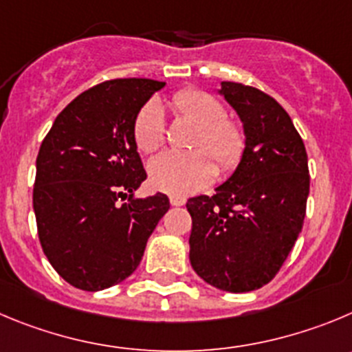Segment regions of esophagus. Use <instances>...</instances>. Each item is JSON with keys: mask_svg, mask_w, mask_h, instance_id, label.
<instances>
[{"mask_svg": "<svg viewBox=\"0 0 352 352\" xmlns=\"http://www.w3.org/2000/svg\"><path fill=\"white\" fill-rule=\"evenodd\" d=\"M170 203H172V206H182V205H186V198H184V196L173 195V196H170Z\"/></svg>", "mask_w": 352, "mask_h": 352, "instance_id": "1", "label": "esophagus"}]
</instances>
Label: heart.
Masks as SVG:
<instances>
[{
  "label": "heart",
  "mask_w": 352,
  "mask_h": 352,
  "mask_svg": "<svg viewBox=\"0 0 352 352\" xmlns=\"http://www.w3.org/2000/svg\"><path fill=\"white\" fill-rule=\"evenodd\" d=\"M172 106L180 116L199 126L192 146L207 153L163 151L149 161L147 172L154 189L184 196L208 186L215 179L217 168L210 155L222 172L234 170L245 153L246 139L243 128L226 118L224 104L206 91L192 88L177 91L172 97ZM133 140L142 153L157 149L165 140V111L156 98L147 102L137 114Z\"/></svg>",
  "instance_id": "heart-1"
}]
</instances>
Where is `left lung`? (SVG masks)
<instances>
[{
    "instance_id": "obj_1",
    "label": "left lung",
    "mask_w": 352,
    "mask_h": 352,
    "mask_svg": "<svg viewBox=\"0 0 352 352\" xmlns=\"http://www.w3.org/2000/svg\"><path fill=\"white\" fill-rule=\"evenodd\" d=\"M217 91L241 120L246 146L215 195L187 201L189 261L212 287L245 294L274 278L302 231L307 153L292 118L267 94L232 81Z\"/></svg>"
}]
</instances>
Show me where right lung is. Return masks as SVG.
Listing matches in <instances>:
<instances>
[{
    "label": "right lung",
    "mask_w": 352,
    "mask_h": 352,
    "mask_svg": "<svg viewBox=\"0 0 352 352\" xmlns=\"http://www.w3.org/2000/svg\"><path fill=\"white\" fill-rule=\"evenodd\" d=\"M163 87L146 78L104 81L55 118L39 147L32 191L39 241L55 271L80 290L126 280L168 212L161 192L135 198L147 175L133 121Z\"/></svg>",
    "instance_id": "1"
}]
</instances>
